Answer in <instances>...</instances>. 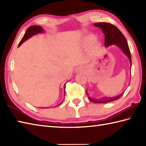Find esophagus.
I'll return each instance as SVG.
<instances>
[{
    "instance_id": "34e87169",
    "label": "esophagus",
    "mask_w": 146,
    "mask_h": 146,
    "mask_svg": "<svg viewBox=\"0 0 146 146\" xmlns=\"http://www.w3.org/2000/svg\"><path fill=\"white\" fill-rule=\"evenodd\" d=\"M82 71H83V68H81V67L76 68V69L75 70V73H80V72H82Z\"/></svg>"
}]
</instances>
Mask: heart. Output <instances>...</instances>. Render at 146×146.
Wrapping results in <instances>:
<instances>
[{"mask_svg":"<svg viewBox=\"0 0 146 146\" xmlns=\"http://www.w3.org/2000/svg\"><path fill=\"white\" fill-rule=\"evenodd\" d=\"M95 36L93 35H88L85 36L83 39V44L86 48H89L92 46V51H97L100 48L101 44L98 41H95Z\"/></svg>","mask_w":146,"mask_h":146,"instance_id":"obj_1","label":"heart"}]
</instances>
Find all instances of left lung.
Segmentation results:
<instances>
[{
	"label": "left lung",
	"mask_w": 146,
	"mask_h": 146,
	"mask_svg": "<svg viewBox=\"0 0 146 146\" xmlns=\"http://www.w3.org/2000/svg\"><path fill=\"white\" fill-rule=\"evenodd\" d=\"M94 26L100 28L102 32L105 35V47H108L111 45L115 44L119 47L123 53L127 56L130 62V66H132V60L129 45L127 39L123 36V34L121 33L120 31L117 27L112 25V24L106 23H95ZM86 93L88 95L89 100L94 103L96 104H107L109 102L117 100L122 97L124 92L122 94L118 95L115 97H104L99 98H94L89 97L87 91L86 90Z\"/></svg>",
	"instance_id": "1"
}]
</instances>
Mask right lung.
<instances>
[{"mask_svg": "<svg viewBox=\"0 0 146 146\" xmlns=\"http://www.w3.org/2000/svg\"><path fill=\"white\" fill-rule=\"evenodd\" d=\"M44 29H43L41 26H36V25L30 26L29 28L27 29L26 32L25 33V35H24V36H23V38H22L21 41L19 42V46H20L22 44H23L24 42H25L26 40L29 39L30 38H31L33 36H35L36 35H38V34H39V33H44ZM65 85H66V83H65V84H64V95H65ZM61 104H62V102H61V103H60V104H59L58 105H61ZM46 108H47V107H46ZM44 108H45V107Z\"/></svg>", "mask_w": 146, "mask_h": 146, "instance_id": "obj_1", "label": "right lung"}]
</instances>
